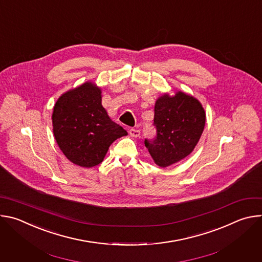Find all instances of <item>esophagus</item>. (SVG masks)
I'll use <instances>...</instances> for the list:
<instances>
[{"instance_id":"obj_1","label":"esophagus","mask_w":262,"mask_h":262,"mask_svg":"<svg viewBox=\"0 0 262 262\" xmlns=\"http://www.w3.org/2000/svg\"><path fill=\"white\" fill-rule=\"evenodd\" d=\"M140 134H141V132H140L139 129H136V128H130V129H129V135H130V137L137 138V137L140 136Z\"/></svg>"}]
</instances>
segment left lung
<instances>
[{
    "mask_svg": "<svg viewBox=\"0 0 262 262\" xmlns=\"http://www.w3.org/2000/svg\"><path fill=\"white\" fill-rule=\"evenodd\" d=\"M154 125L156 138L144 143L155 163L165 168L194 150L205 126V112L198 99L181 91L164 94L155 105Z\"/></svg>",
    "mask_w": 262,
    "mask_h": 262,
    "instance_id": "1",
    "label": "left lung"
}]
</instances>
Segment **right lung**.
<instances>
[{
    "mask_svg": "<svg viewBox=\"0 0 262 262\" xmlns=\"http://www.w3.org/2000/svg\"><path fill=\"white\" fill-rule=\"evenodd\" d=\"M52 119L61 151L71 163L84 168L100 164L110 145L127 135L108 117L101 104V90L91 82L62 94Z\"/></svg>",
    "mask_w": 262,
    "mask_h": 262,
    "instance_id": "obj_1",
    "label": "right lung"
}]
</instances>
